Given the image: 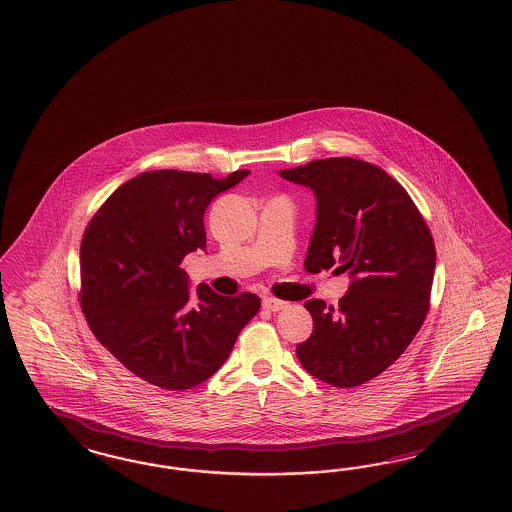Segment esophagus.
Returning a JSON list of instances; mask_svg holds the SVG:
<instances>
[{
    "label": "esophagus",
    "mask_w": 512,
    "mask_h": 512,
    "mask_svg": "<svg viewBox=\"0 0 512 512\" xmlns=\"http://www.w3.org/2000/svg\"><path fill=\"white\" fill-rule=\"evenodd\" d=\"M262 307L267 309V311H273V313H277V311H281L286 307V301H281V299H277V297H264L262 299Z\"/></svg>",
    "instance_id": "1"
}]
</instances>
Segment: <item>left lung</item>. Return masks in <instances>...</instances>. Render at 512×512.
<instances>
[{
  "label": "left lung",
  "mask_w": 512,
  "mask_h": 512,
  "mask_svg": "<svg viewBox=\"0 0 512 512\" xmlns=\"http://www.w3.org/2000/svg\"><path fill=\"white\" fill-rule=\"evenodd\" d=\"M311 188L316 226L305 269L350 275L339 307L311 299L313 333L296 347L301 365L337 388L386 371L411 345L429 311L435 245L407 190L384 169L356 158H326L282 169Z\"/></svg>",
  "instance_id": "8db88e82"
}]
</instances>
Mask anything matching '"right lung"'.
Wrapping results in <instances>:
<instances>
[{"label":"right lung","mask_w":512,"mask_h":512,"mask_svg":"<svg viewBox=\"0 0 512 512\" xmlns=\"http://www.w3.org/2000/svg\"><path fill=\"white\" fill-rule=\"evenodd\" d=\"M177 169L149 171L116 188L81 243V309L92 333L139 379L190 390L228 360L237 335L260 311V297H226L181 269L207 247L203 215L220 192L243 181Z\"/></svg>","instance_id":"obj_1"}]
</instances>
